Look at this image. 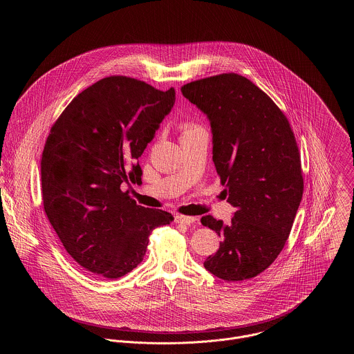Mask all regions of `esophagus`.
I'll return each mask as SVG.
<instances>
[{
	"mask_svg": "<svg viewBox=\"0 0 354 354\" xmlns=\"http://www.w3.org/2000/svg\"><path fill=\"white\" fill-rule=\"evenodd\" d=\"M196 218H194V216H185V215H175V223H180V224H187V225H189V224H192V223H195L196 221Z\"/></svg>",
	"mask_w": 354,
	"mask_h": 354,
	"instance_id": "obj_1",
	"label": "esophagus"
}]
</instances>
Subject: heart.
<instances>
[{"mask_svg":"<svg viewBox=\"0 0 354 354\" xmlns=\"http://www.w3.org/2000/svg\"><path fill=\"white\" fill-rule=\"evenodd\" d=\"M198 130H201L199 127H195V126H185L183 127V135L192 134V133H195V131H198Z\"/></svg>","mask_w":354,"mask_h":354,"instance_id":"b5f03b06","label":"heart"}]
</instances>
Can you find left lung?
Returning <instances> with one entry per match:
<instances>
[{"label": "left lung", "instance_id": "1", "mask_svg": "<svg viewBox=\"0 0 354 354\" xmlns=\"http://www.w3.org/2000/svg\"><path fill=\"white\" fill-rule=\"evenodd\" d=\"M182 94L209 120L212 160L236 208L230 224L203 216L223 239L204 268L225 281L252 279L284 248L303 198L295 135L276 103L235 73L189 82Z\"/></svg>", "mask_w": 354, "mask_h": 354}]
</instances>
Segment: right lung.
Segmentation results:
<instances>
[{
	"label": "right lung",
	"instance_id": "obj_1",
	"mask_svg": "<svg viewBox=\"0 0 354 354\" xmlns=\"http://www.w3.org/2000/svg\"><path fill=\"white\" fill-rule=\"evenodd\" d=\"M174 103L172 87L107 77L68 103L46 139L41 185L48 219L68 254L103 279L134 270L152 230L174 220L120 189L140 180L139 158Z\"/></svg>",
	"mask_w": 354,
	"mask_h": 354
}]
</instances>
